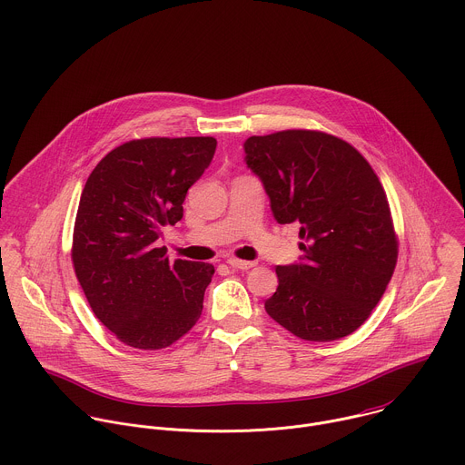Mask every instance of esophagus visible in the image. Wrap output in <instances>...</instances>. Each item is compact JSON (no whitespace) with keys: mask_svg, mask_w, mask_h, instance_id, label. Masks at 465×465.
Here are the masks:
<instances>
[{"mask_svg":"<svg viewBox=\"0 0 465 465\" xmlns=\"http://www.w3.org/2000/svg\"><path fill=\"white\" fill-rule=\"evenodd\" d=\"M228 264H230L232 268H237V270H250V268L255 266L253 261H242V259H235V257H230V259H228Z\"/></svg>","mask_w":465,"mask_h":465,"instance_id":"1","label":"esophagus"}]
</instances>
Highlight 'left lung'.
I'll use <instances>...</instances> for the list:
<instances>
[{"instance_id": "1", "label": "left lung", "mask_w": 465, "mask_h": 465, "mask_svg": "<svg viewBox=\"0 0 465 465\" xmlns=\"http://www.w3.org/2000/svg\"><path fill=\"white\" fill-rule=\"evenodd\" d=\"M246 164L261 177L279 224L299 226L302 261L277 266L268 316L306 341L358 331L398 261L385 190L363 154L340 136L284 129L250 136Z\"/></svg>"}]
</instances>
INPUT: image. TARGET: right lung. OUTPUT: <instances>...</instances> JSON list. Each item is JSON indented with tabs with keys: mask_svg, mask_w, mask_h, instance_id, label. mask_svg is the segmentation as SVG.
Returning a JSON list of instances; mask_svg holds the SVG:
<instances>
[{
	"mask_svg": "<svg viewBox=\"0 0 465 465\" xmlns=\"http://www.w3.org/2000/svg\"><path fill=\"white\" fill-rule=\"evenodd\" d=\"M213 136L124 142L91 172L76 212L71 259L94 316L122 343L161 351L199 322L215 268L168 257L161 228L210 166Z\"/></svg>",
	"mask_w": 465,
	"mask_h": 465,
	"instance_id": "right-lung-1",
	"label": "right lung"
}]
</instances>
